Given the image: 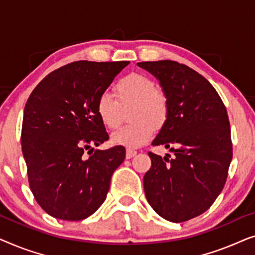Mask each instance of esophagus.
Instances as JSON below:
<instances>
[{"mask_svg": "<svg viewBox=\"0 0 255 255\" xmlns=\"http://www.w3.org/2000/svg\"><path fill=\"white\" fill-rule=\"evenodd\" d=\"M134 155H137V151H133V149H127V154H125L127 159L133 158Z\"/></svg>", "mask_w": 255, "mask_h": 255, "instance_id": "obj_1", "label": "esophagus"}]
</instances>
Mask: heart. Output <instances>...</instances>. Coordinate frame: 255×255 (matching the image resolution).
Wrapping results in <instances>:
<instances>
[{
    "mask_svg": "<svg viewBox=\"0 0 255 255\" xmlns=\"http://www.w3.org/2000/svg\"><path fill=\"white\" fill-rule=\"evenodd\" d=\"M117 101L110 94L103 93L96 101V113L101 123L115 130L122 123L123 111L131 108L130 122L111 135L115 145L138 148L147 144L154 134V127L165 124L169 114V103L165 93L155 88L148 76L131 73L122 78L114 87Z\"/></svg>",
    "mask_w": 255,
    "mask_h": 255,
    "instance_id": "obj_1",
    "label": "heart"
}]
</instances>
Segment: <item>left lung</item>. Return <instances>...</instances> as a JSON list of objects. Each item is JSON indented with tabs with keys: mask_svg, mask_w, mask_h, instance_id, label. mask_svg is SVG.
Here are the masks:
<instances>
[{
	"mask_svg": "<svg viewBox=\"0 0 255 255\" xmlns=\"http://www.w3.org/2000/svg\"><path fill=\"white\" fill-rule=\"evenodd\" d=\"M159 81L169 114L152 145L174 153H148L144 176L149 205L166 221L180 223L208 210L224 188L232 160L226 108L211 83L194 69L172 60L138 62Z\"/></svg>",
	"mask_w": 255,
	"mask_h": 255,
	"instance_id": "left-lung-1",
	"label": "left lung"
}]
</instances>
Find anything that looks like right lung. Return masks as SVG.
Here are the masks:
<instances>
[{"label": "right lung", "mask_w": 255, "mask_h": 255, "mask_svg": "<svg viewBox=\"0 0 255 255\" xmlns=\"http://www.w3.org/2000/svg\"><path fill=\"white\" fill-rule=\"evenodd\" d=\"M128 64L72 62L50 73L27 99L23 156L31 191L52 217L82 221L106 201L125 148L94 149L109 138L97 116L96 101Z\"/></svg>", "instance_id": "obj_1"}]
</instances>
